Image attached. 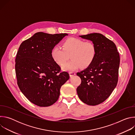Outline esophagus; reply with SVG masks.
I'll return each mask as SVG.
<instances>
[{"label":"esophagus","instance_id":"obj_1","mask_svg":"<svg viewBox=\"0 0 135 135\" xmlns=\"http://www.w3.org/2000/svg\"><path fill=\"white\" fill-rule=\"evenodd\" d=\"M69 76L70 77H73V76H74V75H75V73H74V72H71V71H70V72H69Z\"/></svg>","mask_w":135,"mask_h":135}]
</instances>
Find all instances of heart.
<instances>
[{
    "mask_svg": "<svg viewBox=\"0 0 135 135\" xmlns=\"http://www.w3.org/2000/svg\"><path fill=\"white\" fill-rule=\"evenodd\" d=\"M96 54V47L91 42H84L79 38L70 37L65 40L62 49L58 46L53 47L51 56L58 65H62L68 59H71L62 66L65 71H73L80 67L85 68L93 61Z\"/></svg>",
    "mask_w": 135,
    "mask_h": 135,
    "instance_id": "heart-1",
    "label": "heart"
}]
</instances>
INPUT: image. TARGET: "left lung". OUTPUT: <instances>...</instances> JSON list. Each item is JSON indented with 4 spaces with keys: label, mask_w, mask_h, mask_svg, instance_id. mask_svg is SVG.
<instances>
[{
    "label": "left lung",
    "mask_w": 135,
    "mask_h": 135,
    "mask_svg": "<svg viewBox=\"0 0 135 135\" xmlns=\"http://www.w3.org/2000/svg\"><path fill=\"white\" fill-rule=\"evenodd\" d=\"M79 36L92 42L96 47V54L91 64L77 73L81 79L77 93L84 103L97 105L107 99L117 86L119 53L114 42L101 33H92Z\"/></svg>",
    "instance_id": "obj_1"
}]
</instances>
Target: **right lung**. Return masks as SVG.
<instances>
[{
    "mask_svg": "<svg viewBox=\"0 0 135 135\" xmlns=\"http://www.w3.org/2000/svg\"><path fill=\"white\" fill-rule=\"evenodd\" d=\"M67 35L38 32L19 47L15 59L17 85L35 105H53L59 97L61 86L69 79L67 72H60V66L51 54L52 49Z\"/></svg>",
    "mask_w": 135,
    "mask_h": 135,
    "instance_id": "1",
    "label": "right lung"
}]
</instances>
